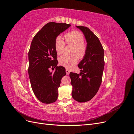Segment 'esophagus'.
Returning <instances> with one entry per match:
<instances>
[{"instance_id":"34e87169","label":"esophagus","mask_w":134,"mask_h":134,"mask_svg":"<svg viewBox=\"0 0 134 134\" xmlns=\"http://www.w3.org/2000/svg\"><path fill=\"white\" fill-rule=\"evenodd\" d=\"M66 74L67 75H69L70 74V71L68 70V69H66Z\"/></svg>"}]
</instances>
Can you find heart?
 <instances>
[{"label":"heart","instance_id":"heart-1","mask_svg":"<svg viewBox=\"0 0 134 134\" xmlns=\"http://www.w3.org/2000/svg\"><path fill=\"white\" fill-rule=\"evenodd\" d=\"M65 39L67 44L74 46L72 54H75L79 58H83L86 53V45L84 43V37L80 32L74 30L65 35ZM65 42L63 38L58 36L55 41V49L58 55L63 53ZM77 58L75 56L63 55L59 58V62L62 66L70 68L77 63Z\"/></svg>","mask_w":134,"mask_h":134}]
</instances>
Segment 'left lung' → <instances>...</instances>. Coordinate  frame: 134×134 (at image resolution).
<instances>
[{"mask_svg":"<svg viewBox=\"0 0 134 134\" xmlns=\"http://www.w3.org/2000/svg\"><path fill=\"white\" fill-rule=\"evenodd\" d=\"M76 27L83 32L87 44L86 53L78 64L80 74H70L72 97L78 102H85L94 96L101 85L105 66L104 50L98 38L90 29Z\"/></svg>","mask_w":134,"mask_h":134,"instance_id":"8db88e82","label":"left lung"}]
</instances>
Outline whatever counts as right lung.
<instances>
[{
	"mask_svg": "<svg viewBox=\"0 0 134 134\" xmlns=\"http://www.w3.org/2000/svg\"><path fill=\"white\" fill-rule=\"evenodd\" d=\"M70 24L51 22L47 23L34 37L28 53V74L34 94L40 101L51 104L56 101L61 79L66 75V69L57 66L55 41ZM56 68L50 72L51 67Z\"/></svg>",
	"mask_w": 134,
	"mask_h": 134,
	"instance_id": "1",
	"label": "right lung"
}]
</instances>
